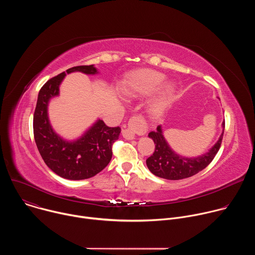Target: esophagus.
<instances>
[{
  "mask_svg": "<svg viewBox=\"0 0 255 255\" xmlns=\"http://www.w3.org/2000/svg\"><path fill=\"white\" fill-rule=\"evenodd\" d=\"M147 130L148 125L146 120L142 115L136 114L130 118L127 128L122 131V135L126 139H134L136 135H144Z\"/></svg>",
  "mask_w": 255,
  "mask_h": 255,
  "instance_id": "34e87169",
  "label": "esophagus"
}]
</instances>
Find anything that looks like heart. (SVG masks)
Instances as JSON below:
<instances>
[{
    "label": "heart",
    "mask_w": 255,
    "mask_h": 255,
    "mask_svg": "<svg viewBox=\"0 0 255 255\" xmlns=\"http://www.w3.org/2000/svg\"><path fill=\"white\" fill-rule=\"evenodd\" d=\"M164 81V76L158 71L145 69L139 70L134 74L123 86L122 92L129 97H139L149 95L157 90ZM172 93L170 86H167L163 91V97L169 98Z\"/></svg>",
    "instance_id": "heart-1"
}]
</instances>
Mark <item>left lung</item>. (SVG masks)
<instances>
[{"label":"left lung","instance_id":"left-lung-1","mask_svg":"<svg viewBox=\"0 0 255 255\" xmlns=\"http://www.w3.org/2000/svg\"><path fill=\"white\" fill-rule=\"evenodd\" d=\"M223 127H225V122ZM223 134L224 131L208 153L197 158H186L176 155L169 148L163 138L161 127L157 126L156 131H151L148 134L155 144V149L153 154L146 159L147 167L153 174L165 179L176 180L193 176L212 162L221 147Z\"/></svg>","mask_w":255,"mask_h":255}]
</instances>
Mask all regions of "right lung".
I'll use <instances>...</instances> for the list:
<instances>
[{
	"mask_svg": "<svg viewBox=\"0 0 255 255\" xmlns=\"http://www.w3.org/2000/svg\"><path fill=\"white\" fill-rule=\"evenodd\" d=\"M82 71L94 75V65H79L68 68L67 74ZM65 72L51 78L40 89L33 116L34 139L46 165L63 178L80 180L90 178L102 171L112 158L113 144L119 138L120 127H109L99 120L81 139L75 142L62 140L52 130L47 105L50 98L58 95L59 85Z\"/></svg>",
	"mask_w": 255,
	"mask_h": 255,
	"instance_id": "obj_1",
	"label": "right lung"
}]
</instances>
